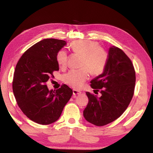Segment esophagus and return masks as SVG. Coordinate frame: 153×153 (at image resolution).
Returning a JSON list of instances; mask_svg holds the SVG:
<instances>
[{"label":"esophagus","mask_w":153,"mask_h":153,"mask_svg":"<svg viewBox=\"0 0 153 153\" xmlns=\"http://www.w3.org/2000/svg\"><path fill=\"white\" fill-rule=\"evenodd\" d=\"M81 92L78 91V90H73V94L74 96H77V95H79L81 94Z\"/></svg>","instance_id":"34e87169"}]
</instances>
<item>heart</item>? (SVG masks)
Wrapping results in <instances>:
<instances>
[{"mask_svg":"<svg viewBox=\"0 0 153 153\" xmlns=\"http://www.w3.org/2000/svg\"><path fill=\"white\" fill-rule=\"evenodd\" d=\"M98 46L99 45L97 42L88 40H77L72 42V50L83 55L81 63L83 68L78 70H71L65 75L63 80L65 84L74 88L78 89L88 78L89 69L93 75L102 73L107 63V55L105 51ZM56 61L59 66H66L67 54L65 51L61 50L58 52Z\"/></svg>","mask_w":153,"mask_h":153,"instance_id":"b5f03b06","label":"heart"}]
</instances>
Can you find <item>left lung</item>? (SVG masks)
<instances>
[{
    "label": "left lung",
    "instance_id": "left-lung-1",
    "mask_svg": "<svg viewBox=\"0 0 153 153\" xmlns=\"http://www.w3.org/2000/svg\"><path fill=\"white\" fill-rule=\"evenodd\" d=\"M90 83L93 89L100 90L101 96L86 92L89 100L84 117L93 125L105 126L120 117L131 102L136 83L133 64L122 50L111 46L102 74Z\"/></svg>",
    "mask_w": 153,
    "mask_h": 153
}]
</instances>
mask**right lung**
<instances>
[{"label":"right lung","mask_w":153,"mask_h":153,"mask_svg":"<svg viewBox=\"0 0 153 153\" xmlns=\"http://www.w3.org/2000/svg\"><path fill=\"white\" fill-rule=\"evenodd\" d=\"M67 42L47 38L37 42L25 52L15 67L13 91L21 110L27 117L41 125H48L59 120L73 90L62 85L49 90L46 82L59 69L58 52Z\"/></svg>","instance_id":"1"}]
</instances>
